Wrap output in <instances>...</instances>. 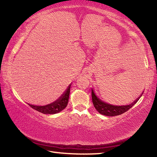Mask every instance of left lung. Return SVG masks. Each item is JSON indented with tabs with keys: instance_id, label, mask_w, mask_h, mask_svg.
I'll return each mask as SVG.
<instances>
[{
	"instance_id": "8db88e82",
	"label": "left lung",
	"mask_w": 157,
	"mask_h": 157,
	"mask_svg": "<svg viewBox=\"0 0 157 157\" xmlns=\"http://www.w3.org/2000/svg\"><path fill=\"white\" fill-rule=\"evenodd\" d=\"M141 95H140V96H141ZM91 97L93 104H94L95 109H96L100 113L107 116H118L124 112H126L127 111H128L129 109H131L133 106L134 105L135 103L137 102V101L139 100L140 98L139 97L138 99L135 100L134 102L132 103V104L129 105L114 106L109 105L107 103H105L104 102H102V100H100L99 98H97L96 95H95L93 89L91 90Z\"/></svg>"
}]
</instances>
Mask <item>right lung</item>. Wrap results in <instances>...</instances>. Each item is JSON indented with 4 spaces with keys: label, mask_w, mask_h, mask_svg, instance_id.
<instances>
[{
    "label": "right lung",
    "mask_w": 157,
    "mask_h": 157,
    "mask_svg": "<svg viewBox=\"0 0 157 157\" xmlns=\"http://www.w3.org/2000/svg\"><path fill=\"white\" fill-rule=\"evenodd\" d=\"M71 85H69L68 89L65 91L62 96L59 99L55 101V102L51 103V104L48 105L46 106H34L28 104L32 108L34 109L39 111L44 114H54L58 112H60L63 109H65L68 102L69 94H70Z\"/></svg>",
    "instance_id": "add662e5"
}]
</instances>
